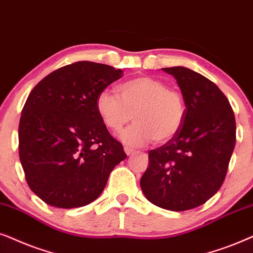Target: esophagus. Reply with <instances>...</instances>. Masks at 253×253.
<instances>
[{
	"label": "esophagus",
	"instance_id": "1",
	"mask_svg": "<svg viewBox=\"0 0 253 253\" xmlns=\"http://www.w3.org/2000/svg\"><path fill=\"white\" fill-rule=\"evenodd\" d=\"M124 150H125V153H126L127 156H130V155L135 153V151H134V150L132 149V148H128V147H125Z\"/></svg>",
	"mask_w": 253,
	"mask_h": 253
}]
</instances>
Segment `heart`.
<instances>
[{"instance_id": "obj_1", "label": "heart", "mask_w": 253, "mask_h": 253, "mask_svg": "<svg viewBox=\"0 0 253 253\" xmlns=\"http://www.w3.org/2000/svg\"><path fill=\"white\" fill-rule=\"evenodd\" d=\"M118 92L100 91L96 110L112 132H119L133 117L135 123L119 136L126 146L143 147L153 140L164 143L180 130L186 113L184 98L166 82L140 76L120 84Z\"/></svg>"}]
</instances>
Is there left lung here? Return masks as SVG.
<instances>
[{"instance_id": "1", "label": "left lung", "mask_w": 253, "mask_h": 253, "mask_svg": "<svg viewBox=\"0 0 253 253\" xmlns=\"http://www.w3.org/2000/svg\"><path fill=\"white\" fill-rule=\"evenodd\" d=\"M162 70L176 79L186 113L179 132L149 151L140 185L155 206L183 211L220 190L236 142V121L227 97L207 77L181 66Z\"/></svg>"}]
</instances>
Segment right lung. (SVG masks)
<instances>
[{
  "label": "right lung",
  "mask_w": 253,
  "mask_h": 253,
  "mask_svg": "<svg viewBox=\"0 0 253 253\" xmlns=\"http://www.w3.org/2000/svg\"><path fill=\"white\" fill-rule=\"evenodd\" d=\"M123 70L90 61L59 68L30 93L19 121V160L43 203L76 208L102 193L111 171L127 157L96 110V98Z\"/></svg>",
  "instance_id": "1"
}]
</instances>
